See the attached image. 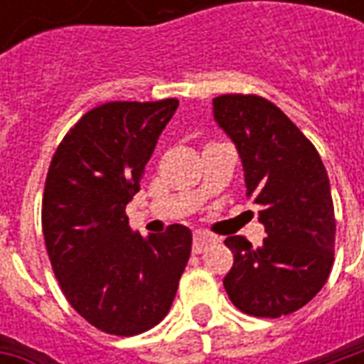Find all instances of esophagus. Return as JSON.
I'll return each mask as SVG.
<instances>
[{"mask_svg": "<svg viewBox=\"0 0 364 364\" xmlns=\"http://www.w3.org/2000/svg\"><path fill=\"white\" fill-rule=\"evenodd\" d=\"M218 242V237L213 236V234H208V232H195V236H193V252L195 253H203L205 250H208L210 245H214Z\"/></svg>", "mask_w": 364, "mask_h": 364, "instance_id": "obj_1", "label": "esophagus"}]
</instances>
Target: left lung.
<instances>
[{
  "instance_id": "obj_1",
  "label": "left lung",
  "mask_w": 364,
  "mask_h": 364,
  "mask_svg": "<svg viewBox=\"0 0 364 364\" xmlns=\"http://www.w3.org/2000/svg\"><path fill=\"white\" fill-rule=\"evenodd\" d=\"M213 105L214 119L240 151L247 197L259 206L267 232L259 247L244 236L226 237L234 265L224 289L244 314L289 316L320 292L333 265L328 171L314 144L265 97L230 93Z\"/></svg>"
}]
</instances>
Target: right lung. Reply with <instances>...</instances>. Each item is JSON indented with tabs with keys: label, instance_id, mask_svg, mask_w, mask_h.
I'll use <instances>...</instances> for the list:
<instances>
[{
	"label": "right lung",
	"instance_id": "add662e5",
	"mask_svg": "<svg viewBox=\"0 0 364 364\" xmlns=\"http://www.w3.org/2000/svg\"><path fill=\"white\" fill-rule=\"evenodd\" d=\"M177 99L111 101L70 128L52 156L43 195V234L64 296L91 326L138 336L171 308L193 234L181 224L144 240L127 205Z\"/></svg>",
	"mask_w": 364,
	"mask_h": 364
}]
</instances>
